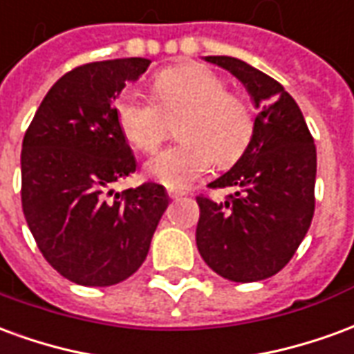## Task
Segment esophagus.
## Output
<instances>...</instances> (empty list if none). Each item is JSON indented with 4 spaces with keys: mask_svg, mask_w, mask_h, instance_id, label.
<instances>
[{
    "mask_svg": "<svg viewBox=\"0 0 354 354\" xmlns=\"http://www.w3.org/2000/svg\"><path fill=\"white\" fill-rule=\"evenodd\" d=\"M167 193H169L170 199H178V197H182V195H185L184 192H178V189H167Z\"/></svg>",
    "mask_w": 354,
    "mask_h": 354,
    "instance_id": "esophagus-1",
    "label": "esophagus"
}]
</instances>
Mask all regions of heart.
<instances>
[{
  "label": "heart",
  "mask_w": 354,
  "mask_h": 354,
  "mask_svg": "<svg viewBox=\"0 0 354 354\" xmlns=\"http://www.w3.org/2000/svg\"><path fill=\"white\" fill-rule=\"evenodd\" d=\"M153 97L124 91L115 102L117 124L140 151H151L178 124L176 146L147 159L146 176L167 187H187L212 165H231L245 153L254 134L250 104L227 91V83L205 66L162 70L153 81Z\"/></svg>",
  "instance_id": "1"
}]
</instances>
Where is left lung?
<instances>
[{"instance_id": "1", "label": "left lung", "mask_w": 354, "mask_h": 354, "mask_svg": "<svg viewBox=\"0 0 354 354\" xmlns=\"http://www.w3.org/2000/svg\"><path fill=\"white\" fill-rule=\"evenodd\" d=\"M205 60L233 73L260 113L245 153L208 184L237 192L222 203L197 197V248L227 281H263L292 260L311 225L317 149L301 109L279 81L239 58Z\"/></svg>"}]
</instances>
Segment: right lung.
Returning <instances> with one entry per match:
<instances>
[{
  "label": "right lung",
  "instance_id": "add662e5",
  "mask_svg": "<svg viewBox=\"0 0 354 354\" xmlns=\"http://www.w3.org/2000/svg\"><path fill=\"white\" fill-rule=\"evenodd\" d=\"M147 58L91 62L50 87L22 140V210L43 258L68 281L111 286L144 263L169 207L153 182L115 193L136 170L115 100Z\"/></svg>",
  "mask_w": 354,
  "mask_h": 354
}]
</instances>
